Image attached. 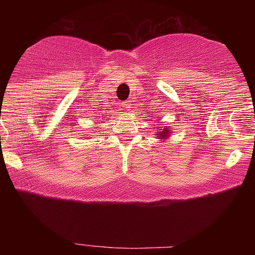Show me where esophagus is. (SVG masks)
I'll list each match as a JSON object with an SVG mask.
<instances>
[{
	"instance_id": "obj_1",
	"label": "esophagus",
	"mask_w": 255,
	"mask_h": 255,
	"mask_svg": "<svg viewBox=\"0 0 255 255\" xmlns=\"http://www.w3.org/2000/svg\"><path fill=\"white\" fill-rule=\"evenodd\" d=\"M122 105H124V108L126 110H128L129 111L131 108H133V104H131V101H126V102H124V103H122Z\"/></svg>"
}]
</instances>
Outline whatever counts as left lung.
<instances>
[{
    "label": "left lung",
    "mask_w": 255,
    "mask_h": 255,
    "mask_svg": "<svg viewBox=\"0 0 255 255\" xmlns=\"http://www.w3.org/2000/svg\"><path fill=\"white\" fill-rule=\"evenodd\" d=\"M160 128H162V126H160ZM169 134H170V131H169V129H166L165 128H163V129H160L159 133L157 134L158 137H162V139H166V136H169Z\"/></svg>",
    "instance_id": "1"
}]
</instances>
